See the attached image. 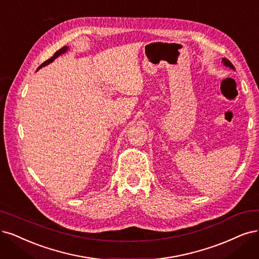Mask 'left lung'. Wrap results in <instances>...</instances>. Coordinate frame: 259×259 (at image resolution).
<instances>
[{"instance_id":"obj_1","label":"left lung","mask_w":259,"mask_h":259,"mask_svg":"<svg viewBox=\"0 0 259 259\" xmlns=\"http://www.w3.org/2000/svg\"><path fill=\"white\" fill-rule=\"evenodd\" d=\"M222 62H223V63H224V65L225 66H228V67H230V68H233V69H235V66L233 65V63H231V62L229 61V60H227V59H223L222 60Z\"/></svg>"}]
</instances>
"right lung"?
Segmentation results:
<instances>
[{"mask_svg":"<svg viewBox=\"0 0 259 259\" xmlns=\"http://www.w3.org/2000/svg\"><path fill=\"white\" fill-rule=\"evenodd\" d=\"M67 49H68V47L67 46H64L63 48H61L60 50H58L56 53H55V55H53V57H51L50 59H48L46 62H44V63L38 67V69L40 68V67H42V66H46V65H48L49 63H51V62L53 61V60H55L56 58H58L59 56H61L62 55V53H64V52H66L67 51Z\"/></svg>","mask_w":259,"mask_h":259,"instance_id":"right-lung-1","label":"right lung"}]
</instances>
